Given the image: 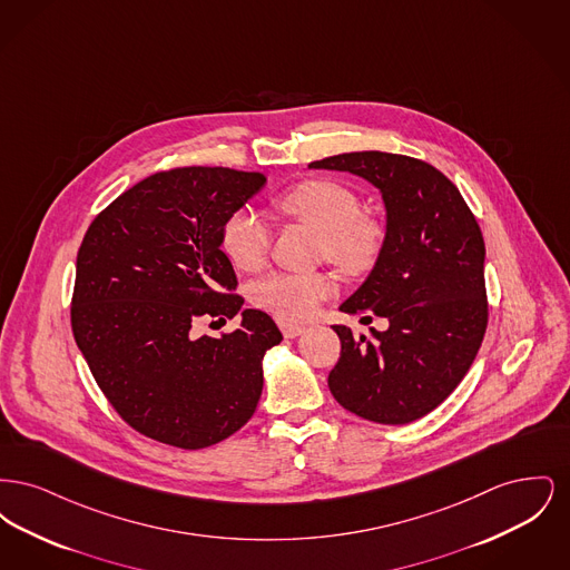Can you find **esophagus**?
<instances>
[{"label": "esophagus", "instance_id": "34e87169", "mask_svg": "<svg viewBox=\"0 0 570 570\" xmlns=\"http://www.w3.org/2000/svg\"><path fill=\"white\" fill-rule=\"evenodd\" d=\"M279 328H282L284 337H298V335L305 331V326L303 325H295V323H284V321H279Z\"/></svg>", "mask_w": 570, "mask_h": 570}]
</instances>
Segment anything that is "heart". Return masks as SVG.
Masks as SVG:
<instances>
[{
    "mask_svg": "<svg viewBox=\"0 0 570 570\" xmlns=\"http://www.w3.org/2000/svg\"><path fill=\"white\" fill-rule=\"evenodd\" d=\"M275 207L321 230L318 254L342 272H367L379 261L384 226L379 217L358 212V196L333 179H307L282 191ZM219 244L242 272H258L269 256L272 230L252 209H235L224 219ZM337 279L328 272H273L261 277L249 298L284 323L309 321L325 298L335 295Z\"/></svg>",
    "mask_w": 570,
    "mask_h": 570,
    "instance_id": "heart-1",
    "label": "heart"
}]
</instances>
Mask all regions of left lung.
<instances>
[{"label":"left lung","instance_id":"1","mask_svg":"<svg viewBox=\"0 0 570 570\" xmlns=\"http://www.w3.org/2000/svg\"><path fill=\"white\" fill-rule=\"evenodd\" d=\"M309 168L348 170L374 184L386 207L376 267L342 312L389 321L372 337L335 325L342 351L333 397L374 423L404 425L460 384L488 328L485 242L455 184L432 164L384 151L340 154Z\"/></svg>","mask_w":570,"mask_h":570}]
</instances>
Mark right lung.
Listing matches in <instances>:
<instances>
[{
	"label": "right lung",
	"mask_w": 570,
	"mask_h": 570,
	"mask_svg": "<svg viewBox=\"0 0 570 570\" xmlns=\"http://www.w3.org/2000/svg\"><path fill=\"white\" fill-rule=\"evenodd\" d=\"M265 181L224 166L160 170L89 224L72 333L110 406L138 434L196 451L239 432L258 406L263 356L282 342L272 316L244 309L242 326L219 337H196L194 325L226 323L244 305L219 233Z\"/></svg>",
	"instance_id": "1"
}]
</instances>
